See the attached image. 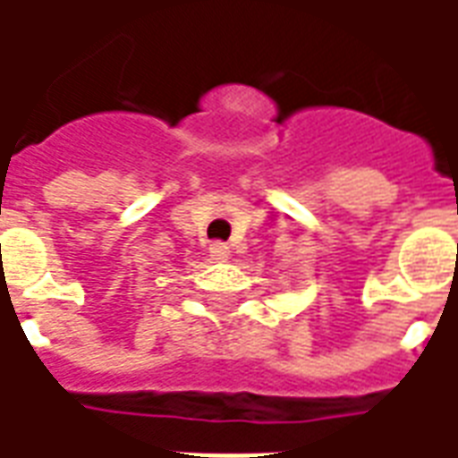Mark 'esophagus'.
Listing matches in <instances>:
<instances>
[{
  "instance_id": "1",
  "label": "esophagus",
  "mask_w": 458,
  "mask_h": 458,
  "mask_svg": "<svg viewBox=\"0 0 458 458\" xmlns=\"http://www.w3.org/2000/svg\"><path fill=\"white\" fill-rule=\"evenodd\" d=\"M210 258L223 262V259L230 258V248L225 242H213V245H210Z\"/></svg>"
}]
</instances>
